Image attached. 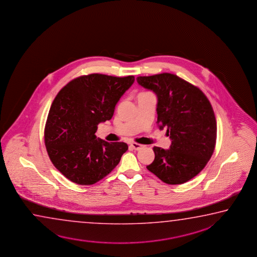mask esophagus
Returning a JSON list of instances; mask_svg holds the SVG:
<instances>
[{
	"mask_svg": "<svg viewBox=\"0 0 257 257\" xmlns=\"http://www.w3.org/2000/svg\"><path fill=\"white\" fill-rule=\"evenodd\" d=\"M131 148H132V149H134V150H140L141 148H143V146L140 145V144L131 143Z\"/></svg>",
	"mask_w": 257,
	"mask_h": 257,
	"instance_id": "obj_1",
	"label": "esophagus"
}]
</instances>
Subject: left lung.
<instances>
[{"instance_id": "obj_1", "label": "left lung", "mask_w": 257, "mask_h": 257, "mask_svg": "<svg viewBox=\"0 0 257 257\" xmlns=\"http://www.w3.org/2000/svg\"><path fill=\"white\" fill-rule=\"evenodd\" d=\"M142 87L157 97V124L166 127L169 149L154 147L155 159L148 171L167 184H182L204 168L217 139L213 109L200 89L168 73L139 76Z\"/></svg>"}]
</instances>
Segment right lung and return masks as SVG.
<instances>
[{
  "instance_id": "1",
  "label": "right lung",
  "mask_w": 257,
  "mask_h": 257,
  "mask_svg": "<svg viewBox=\"0 0 257 257\" xmlns=\"http://www.w3.org/2000/svg\"><path fill=\"white\" fill-rule=\"evenodd\" d=\"M135 81L91 74L72 80L53 101L45 126V145L53 165L71 182L91 185L104 178L127 150L95 136L100 122L113 116L117 101Z\"/></svg>"
}]
</instances>
